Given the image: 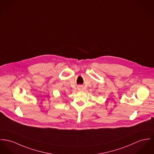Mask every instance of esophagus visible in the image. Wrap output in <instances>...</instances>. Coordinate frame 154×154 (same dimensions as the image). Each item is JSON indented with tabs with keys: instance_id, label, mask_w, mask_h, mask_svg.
<instances>
[{
	"instance_id": "esophagus-1",
	"label": "esophagus",
	"mask_w": 154,
	"mask_h": 154,
	"mask_svg": "<svg viewBox=\"0 0 154 154\" xmlns=\"http://www.w3.org/2000/svg\"><path fill=\"white\" fill-rule=\"evenodd\" d=\"M77 90H78L79 91H83V86H82V85H79V86H78V87H77Z\"/></svg>"
}]
</instances>
